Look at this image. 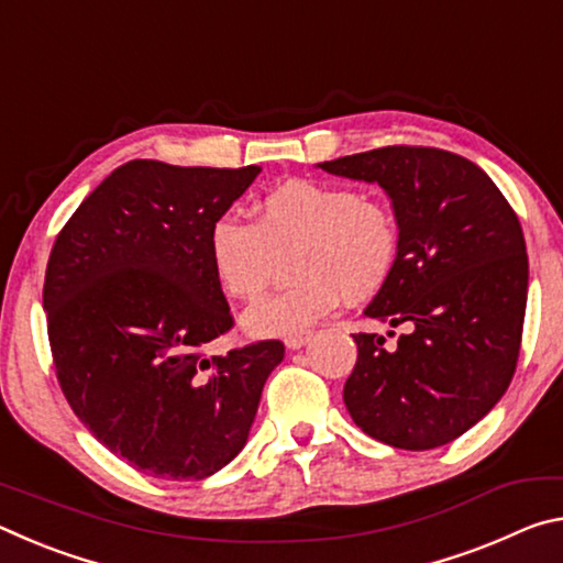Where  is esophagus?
Masks as SVG:
<instances>
[{
    "instance_id": "1",
    "label": "esophagus",
    "mask_w": 563,
    "mask_h": 563,
    "mask_svg": "<svg viewBox=\"0 0 563 563\" xmlns=\"http://www.w3.org/2000/svg\"><path fill=\"white\" fill-rule=\"evenodd\" d=\"M310 340V330H300V332H290L288 338H285V347L288 350H300L305 342Z\"/></svg>"
}]
</instances>
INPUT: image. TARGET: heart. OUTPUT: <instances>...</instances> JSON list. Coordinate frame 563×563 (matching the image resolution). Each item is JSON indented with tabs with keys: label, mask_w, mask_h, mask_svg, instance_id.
Segmentation results:
<instances>
[{
	"label": "heart",
	"mask_w": 563,
	"mask_h": 563,
	"mask_svg": "<svg viewBox=\"0 0 563 563\" xmlns=\"http://www.w3.org/2000/svg\"><path fill=\"white\" fill-rule=\"evenodd\" d=\"M295 280L245 312L255 335H290L345 298H367L387 283L399 255L397 216L383 198L342 184L290 178L255 201V223L216 218L208 261L235 300H255L288 255Z\"/></svg>",
	"instance_id": "b5f03b06"
}]
</instances>
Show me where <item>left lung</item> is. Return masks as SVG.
<instances>
[{"mask_svg":"<svg viewBox=\"0 0 563 563\" xmlns=\"http://www.w3.org/2000/svg\"><path fill=\"white\" fill-rule=\"evenodd\" d=\"M318 166L383 186L399 225L395 271L365 316L405 332L393 345L377 332L352 335L347 412L397 450L452 442L517 369L529 288L519 218L479 166L444 148L385 146Z\"/></svg>","mask_w":563,"mask_h":563,"instance_id":"left-lung-1","label":"left lung"}]
</instances>
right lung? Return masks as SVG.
<instances>
[{
  "mask_svg": "<svg viewBox=\"0 0 563 563\" xmlns=\"http://www.w3.org/2000/svg\"><path fill=\"white\" fill-rule=\"evenodd\" d=\"M258 174L129 161L84 198L46 263V332L66 402L107 450L158 479L223 470L285 355L280 340L203 352L233 328L208 231Z\"/></svg>",
  "mask_w": 563,
  "mask_h": 563,
  "instance_id": "1",
  "label": "right lung"
}]
</instances>
